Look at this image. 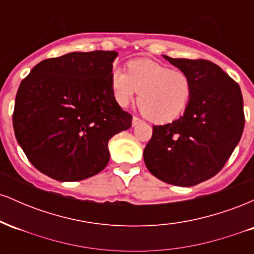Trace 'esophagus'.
Segmentation results:
<instances>
[{"label": "esophagus", "instance_id": "obj_1", "mask_svg": "<svg viewBox=\"0 0 254 254\" xmlns=\"http://www.w3.org/2000/svg\"><path fill=\"white\" fill-rule=\"evenodd\" d=\"M141 123V119L138 117H132V127H135V125Z\"/></svg>", "mask_w": 254, "mask_h": 254}]
</instances>
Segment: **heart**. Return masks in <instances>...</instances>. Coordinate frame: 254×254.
<instances>
[{
    "instance_id": "obj_1",
    "label": "heart",
    "mask_w": 254,
    "mask_h": 254,
    "mask_svg": "<svg viewBox=\"0 0 254 254\" xmlns=\"http://www.w3.org/2000/svg\"><path fill=\"white\" fill-rule=\"evenodd\" d=\"M111 89L121 106L129 105L139 91L137 104L142 113L153 123L165 124L176 121L185 111L192 82L185 71L142 58L129 62L127 72L115 66Z\"/></svg>"
}]
</instances>
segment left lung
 <instances>
[{"mask_svg": "<svg viewBox=\"0 0 254 254\" xmlns=\"http://www.w3.org/2000/svg\"><path fill=\"white\" fill-rule=\"evenodd\" d=\"M162 56L190 76L192 94L182 117L154 125L144 164L157 179L188 188L216 176L232 155L244 131L243 94L210 61Z\"/></svg>", "mask_w": 254, "mask_h": 254, "instance_id": "1", "label": "left lung"}]
</instances>
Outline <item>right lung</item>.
<instances>
[{
    "mask_svg": "<svg viewBox=\"0 0 254 254\" xmlns=\"http://www.w3.org/2000/svg\"><path fill=\"white\" fill-rule=\"evenodd\" d=\"M116 51L70 52L38 63L20 83L13 113L17 143L58 182L95 176L109 164L111 137L131 127L111 89Z\"/></svg>",
    "mask_w": 254,
    "mask_h": 254,
    "instance_id": "right-lung-1",
    "label": "right lung"
}]
</instances>
